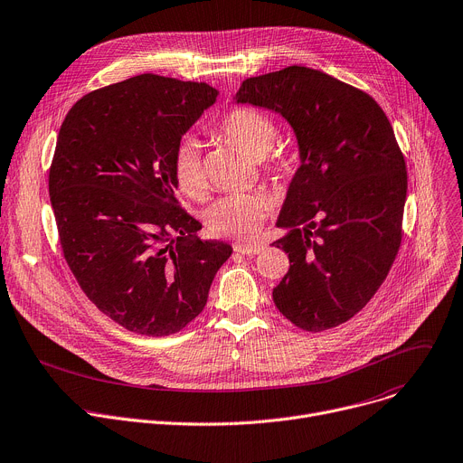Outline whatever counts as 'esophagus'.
<instances>
[{
    "instance_id": "esophagus-1",
    "label": "esophagus",
    "mask_w": 463,
    "mask_h": 463,
    "mask_svg": "<svg viewBox=\"0 0 463 463\" xmlns=\"http://www.w3.org/2000/svg\"><path fill=\"white\" fill-rule=\"evenodd\" d=\"M266 249L264 243H236L234 245V250L240 255H245V257H253V255H259L262 253V250Z\"/></svg>"
}]
</instances>
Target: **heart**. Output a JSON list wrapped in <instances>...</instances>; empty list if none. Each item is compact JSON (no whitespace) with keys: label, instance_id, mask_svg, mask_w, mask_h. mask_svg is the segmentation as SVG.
Wrapping results in <instances>:
<instances>
[{"label":"heart","instance_id":"1","mask_svg":"<svg viewBox=\"0 0 463 463\" xmlns=\"http://www.w3.org/2000/svg\"><path fill=\"white\" fill-rule=\"evenodd\" d=\"M213 133L236 146L249 156L259 158L264 172L275 179H282L291 172L293 162L289 156L282 153L269 158L266 156L277 140V125L262 110L250 107L232 109L214 125ZM174 179L179 190L188 197L197 199L204 194L201 151L194 138H183L175 147ZM268 203L260 194H232L210 204L204 214V223L208 232H213L214 236L247 241L255 238L260 231Z\"/></svg>","mask_w":463,"mask_h":463}]
</instances>
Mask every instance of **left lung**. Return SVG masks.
Masks as SVG:
<instances>
[{
  "label": "left lung",
  "mask_w": 463,
  "mask_h": 463,
  "mask_svg": "<svg viewBox=\"0 0 463 463\" xmlns=\"http://www.w3.org/2000/svg\"><path fill=\"white\" fill-rule=\"evenodd\" d=\"M280 114L298 137L293 175L273 241L289 269L273 288L279 312L319 332L358 314L399 253L406 164L384 110L319 70L288 66L249 77L234 96Z\"/></svg>",
  "instance_id": "left-lung-1"
}]
</instances>
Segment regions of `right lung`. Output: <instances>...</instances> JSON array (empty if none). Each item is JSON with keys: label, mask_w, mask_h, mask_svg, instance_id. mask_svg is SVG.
<instances>
[{"label": "right lung", "mask_w": 463, "mask_h": 463, "mask_svg": "<svg viewBox=\"0 0 463 463\" xmlns=\"http://www.w3.org/2000/svg\"><path fill=\"white\" fill-rule=\"evenodd\" d=\"M218 90L144 73L82 96L66 114L50 167L64 259L87 298L144 335L195 319L232 255L199 240L175 197L174 153Z\"/></svg>", "instance_id": "1"}]
</instances>
